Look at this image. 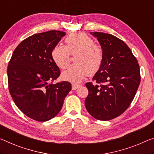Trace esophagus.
<instances>
[{
  "instance_id": "esophagus-1",
  "label": "esophagus",
  "mask_w": 154,
  "mask_h": 154,
  "mask_svg": "<svg viewBox=\"0 0 154 154\" xmlns=\"http://www.w3.org/2000/svg\"><path fill=\"white\" fill-rule=\"evenodd\" d=\"M80 86L79 84H73L72 85V90H76V89H77L78 88H79Z\"/></svg>"
}]
</instances>
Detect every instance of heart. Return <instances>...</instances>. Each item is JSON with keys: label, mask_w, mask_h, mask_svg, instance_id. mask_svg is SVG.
Masks as SVG:
<instances>
[{"label": "heart", "mask_w": 154, "mask_h": 154, "mask_svg": "<svg viewBox=\"0 0 154 154\" xmlns=\"http://www.w3.org/2000/svg\"><path fill=\"white\" fill-rule=\"evenodd\" d=\"M66 46L57 45L51 51V57L57 67L65 68L69 64L70 55L75 64L62 72L64 79L79 83L86 75L92 76L99 71L103 62V51L92 39L84 33H72L65 40Z\"/></svg>", "instance_id": "b5f03b06"}]
</instances>
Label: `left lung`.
<instances>
[{
    "mask_svg": "<svg viewBox=\"0 0 154 154\" xmlns=\"http://www.w3.org/2000/svg\"><path fill=\"white\" fill-rule=\"evenodd\" d=\"M103 51L101 66L86 86L88 95L85 106L88 113L100 121H109L123 114L135 97L140 82L136 58L123 40L111 34L90 32Z\"/></svg>",
    "mask_w": 154,
    "mask_h": 154,
    "instance_id": "left-lung-1",
    "label": "left lung"
}]
</instances>
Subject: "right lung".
<instances>
[{
	"label": "right lung",
	"instance_id": "obj_1",
	"mask_svg": "<svg viewBox=\"0 0 154 154\" xmlns=\"http://www.w3.org/2000/svg\"><path fill=\"white\" fill-rule=\"evenodd\" d=\"M65 35L55 30L34 34L19 44L9 62L11 96L16 106L33 120L45 122L55 117L71 90L68 82L51 83L60 75L51 51Z\"/></svg>",
	"mask_w": 154,
	"mask_h": 154
}]
</instances>
